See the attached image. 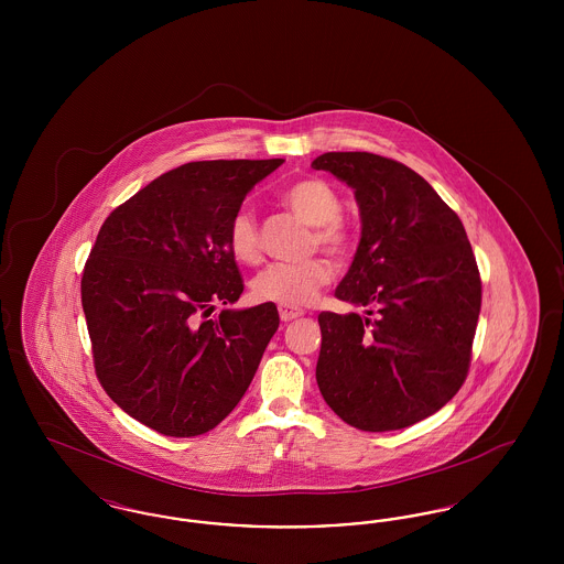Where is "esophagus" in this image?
Listing matches in <instances>:
<instances>
[{
	"mask_svg": "<svg viewBox=\"0 0 564 564\" xmlns=\"http://www.w3.org/2000/svg\"><path fill=\"white\" fill-rule=\"evenodd\" d=\"M304 311L297 308V306H290V304H279V317L281 322H294L297 317H302Z\"/></svg>",
	"mask_w": 564,
	"mask_h": 564,
	"instance_id": "obj_1",
	"label": "esophagus"
}]
</instances>
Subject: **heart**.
Segmentation results:
<instances>
[{"mask_svg":"<svg viewBox=\"0 0 564 564\" xmlns=\"http://www.w3.org/2000/svg\"><path fill=\"white\" fill-rule=\"evenodd\" d=\"M281 200L292 214L297 215L308 226H315L313 241L317 242L327 253L336 258H345L352 245L349 226L340 219L343 200L338 192L327 182L317 177L297 180L292 186L283 189ZM226 245L230 256L253 267L262 260L260 237L256 219L249 212H239L230 219ZM332 281V267L323 258H308L295 264H270L262 270L253 283L251 292L262 302H276L300 306L313 302L319 290Z\"/></svg>","mask_w":564,"mask_h":564,"instance_id":"1","label":"heart"}]
</instances>
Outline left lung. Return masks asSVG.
Returning a JSON list of instances; mask_svg holds the SVG:
<instances>
[{"label": "left lung", "instance_id": "left-lung-1", "mask_svg": "<svg viewBox=\"0 0 564 564\" xmlns=\"http://www.w3.org/2000/svg\"><path fill=\"white\" fill-rule=\"evenodd\" d=\"M355 192L361 239L336 297L366 317L322 313L317 384L352 427H410L465 382L482 304L480 272L458 215L405 164L327 152L313 164Z\"/></svg>", "mask_w": 564, "mask_h": 564}]
</instances>
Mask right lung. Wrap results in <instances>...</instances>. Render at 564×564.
<instances>
[{
    "instance_id": "obj_1",
    "label": "right lung",
    "mask_w": 564,
    "mask_h": 564,
    "mask_svg": "<svg viewBox=\"0 0 564 564\" xmlns=\"http://www.w3.org/2000/svg\"><path fill=\"white\" fill-rule=\"evenodd\" d=\"M283 159L182 164L104 221L82 274L95 372L134 421L171 437L214 430L241 402L279 327L272 302L235 304L230 219Z\"/></svg>"
}]
</instances>
